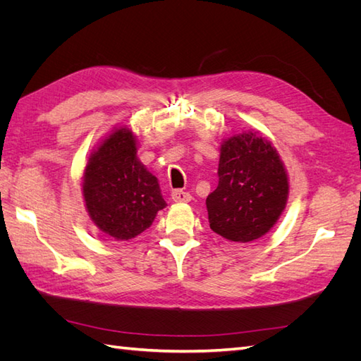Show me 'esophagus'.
<instances>
[{"instance_id": "34e87169", "label": "esophagus", "mask_w": 361, "mask_h": 361, "mask_svg": "<svg viewBox=\"0 0 361 361\" xmlns=\"http://www.w3.org/2000/svg\"><path fill=\"white\" fill-rule=\"evenodd\" d=\"M171 200L176 202V203H188L191 200V194L185 192L182 190H174L171 192Z\"/></svg>"}]
</instances>
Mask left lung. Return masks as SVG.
Wrapping results in <instances>:
<instances>
[{
  "label": "left lung",
  "mask_w": 361,
  "mask_h": 361,
  "mask_svg": "<svg viewBox=\"0 0 361 361\" xmlns=\"http://www.w3.org/2000/svg\"><path fill=\"white\" fill-rule=\"evenodd\" d=\"M218 187L206 199L209 226L231 243H253L276 226L289 199V176L277 149L259 130L220 145Z\"/></svg>",
  "instance_id": "obj_1"
}]
</instances>
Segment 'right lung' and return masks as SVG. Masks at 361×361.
<instances>
[{
	"instance_id": "1",
	"label": "right lung",
	"mask_w": 361,
	"mask_h": 361,
	"mask_svg": "<svg viewBox=\"0 0 361 361\" xmlns=\"http://www.w3.org/2000/svg\"><path fill=\"white\" fill-rule=\"evenodd\" d=\"M137 150L134 130L117 125L92 150L81 178L87 214L116 241L143 233L166 207L157 176L138 159Z\"/></svg>"
}]
</instances>
